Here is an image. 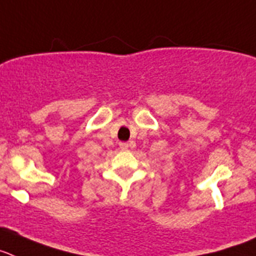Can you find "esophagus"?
<instances>
[{
  "label": "esophagus",
  "instance_id": "1",
  "mask_svg": "<svg viewBox=\"0 0 256 256\" xmlns=\"http://www.w3.org/2000/svg\"><path fill=\"white\" fill-rule=\"evenodd\" d=\"M135 143L134 142H128V143H120V148L124 150H128V148H134Z\"/></svg>",
  "mask_w": 256,
  "mask_h": 256
}]
</instances>
